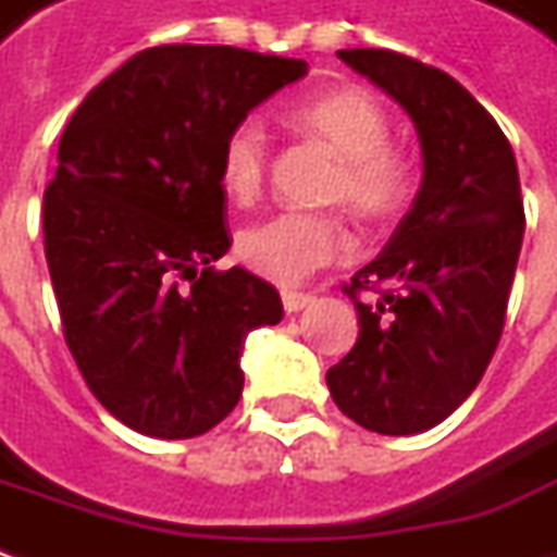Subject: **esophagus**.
I'll use <instances>...</instances> for the list:
<instances>
[{"mask_svg":"<svg viewBox=\"0 0 557 557\" xmlns=\"http://www.w3.org/2000/svg\"><path fill=\"white\" fill-rule=\"evenodd\" d=\"M282 304H285L287 312H300L306 306L315 304L312 294H300V290H282Z\"/></svg>","mask_w":557,"mask_h":557,"instance_id":"34e87169","label":"esophagus"}]
</instances>
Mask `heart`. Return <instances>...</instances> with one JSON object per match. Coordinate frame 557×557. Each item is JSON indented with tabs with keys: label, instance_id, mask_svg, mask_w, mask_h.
<instances>
[{
	"label": "heart",
	"instance_id": "b5f03b06",
	"mask_svg": "<svg viewBox=\"0 0 557 557\" xmlns=\"http://www.w3.org/2000/svg\"><path fill=\"white\" fill-rule=\"evenodd\" d=\"M294 128L337 156L324 199L343 201L364 223H389L410 199L413 165L389 144L383 103L358 88L327 91L287 110ZM220 186L235 205L263 196L272 168V137L263 119L245 115L220 140ZM352 233L339 211H278L238 235V257L275 285H300L315 270L346 260Z\"/></svg>",
	"mask_w": 557,
	"mask_h": 557
}]
</instances>
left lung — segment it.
<instances>
[{"label": "left lung", "mask_w": 557, "mask_h": 557, "mask_svg": "<svg viewBox=\"0 0 557 557\" xmlns=\"http://www.w3.org/2000/svg\"><path fill=\"white\" fill-rule=\"evenodd\" d=\"M337 58L408 110L423 186L383 253L343 285L361 331L327 389L358 426L417 435L460 408L499 346L524 238L521 181L512 144L457 78L389 48Z\"/></svg>", "instance_id": "1"}]
</instances>
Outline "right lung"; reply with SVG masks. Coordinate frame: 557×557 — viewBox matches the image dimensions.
<instances>
[{"label":"right lung","instance_id":"obj_1","mask_svg":"<svg viewBox=\"0 0 557 557\" xmlns=\"http://www.w3.org/2000/svg\"><path fill=\"white\" fill-rule=\"evenodd\" d=\"M306 73L233 45L137 51L78 103L45 186V260L88 389L140 435L196 438L238 405L242 349L278 290L230 251L220 140Z\"/></svg>","mask_w":557,"mask_h":557}]
</instances>
